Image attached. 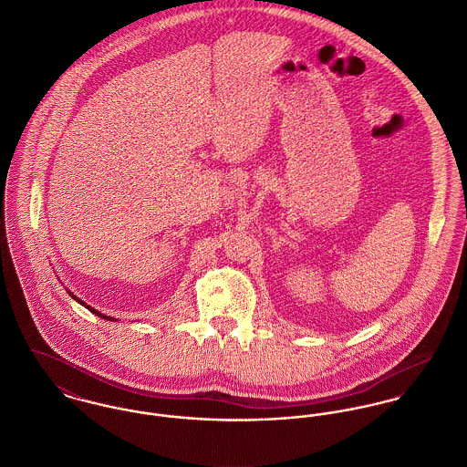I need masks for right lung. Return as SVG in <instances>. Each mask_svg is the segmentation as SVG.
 <instances>
[{
    "mask_svg": "<svg viewBox=\"0 0 467 467\" xmlns=\"http://www.w3.org/2000/svg\"><path fill=\"white\" fill-rule=\"evenodd\" d=\"M69 295H71V293H69ZM71 296H73V295H71ZM73 298H75V300H77V302H78V304H80V306H84V307H86V309H89V311H91V313H93V315H97V317H100V318H106V320H111V322H115V320H113V318H109V317H106V315H102V313H99V311H97V309H93V307H89V306H86V304H84V302H80V300H78V298H77V296H73Z\"/></svg>",
    "mask_w": 467,
    "mask_h": 467,
    "instance_id": "add662e5",
    "label": "right lung"
}]
</instances>
